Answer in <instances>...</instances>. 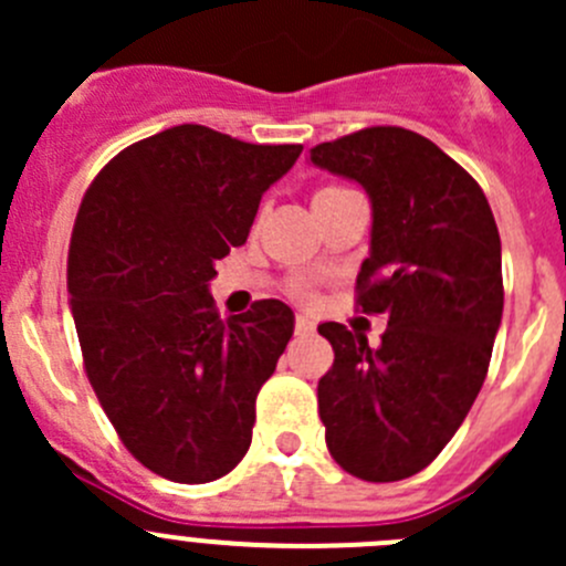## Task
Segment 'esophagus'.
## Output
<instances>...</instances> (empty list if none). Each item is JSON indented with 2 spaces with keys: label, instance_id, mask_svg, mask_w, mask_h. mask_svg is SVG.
Instances as JSON below:
<instances>
[{
  "label": "esophagus",
  "instance_id": "34e87169",
  "mask_svg": "<svg viewBox=\"0 0 566 566\" xmlns=\"http://www.w3.org/2000/svg\"><path fill=\"white\" fill-rule=\"evenodd\" d=\"M312 331H315V323H312L310 317H304V315L295 317V334L306 336V334H312Z\"/></svg>",
  "mask_w": 566,
  "mask_h": 566
}]
</instances>
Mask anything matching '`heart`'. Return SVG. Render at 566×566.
<instances>
[{"label": "heart", "instance_id": "heart-1", "mask_svg": "<svg viewBox=\"0 0 566 566\" xmlns=\"http://www.w3.org/2000/svg\"><path fill=\"white\" fill-rule=\"evenodd\" d=\"M347 193H353V191H347V188H342V186H323V188H317L315 197H312V208H315V210L328 208V205H334L336 199L347 197ZM287 290H290V295H295V298H312V293H315L312 282H310V279H304V276L290 279Z\"/></svg>", "mask_w": 566, "mask_h": 566}]
</instances>
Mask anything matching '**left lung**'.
Returning <instances> with one entry per match:
<instances>
[{
  "label": "left lung",
  "mask_w": 566,
  "mask_h": 566,
  "mask_svg": "<svg viewBox=\"0 0 566 566\" xmlns=\"http://www.w3.org/2000/svg\"><path fill=\"white\" fill-rule=\"evenodd\" d=\"M319 169L373 202L356 304L386 315L378 347L317 325L334 364L317 384L331 458L364 482H399L452 441L488 375L504 312L501 238L479 182L438 145L375 125L312 147Z\"/></svg>",
  "instance_id": "obj_1"
}]
</instances>
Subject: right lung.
<instances>
[{"instance_id": "1", "label": "right lung", "mask_w": 566, "mask_h": 566, "mask_svg": "<svg viewBox=\"0 0 566 566\" xmlns=\"http://www.w3.org/2000/svg\"><path fill=\"white\" fill-rule=\"evenodd\" d=\"M301 150L175 125L117 153L84 193L67 254L84 369L119 441L158 476L213 482L249 452L295 315L265 298L224 323L208 284Z\"/></svg>"}]
</instances>
